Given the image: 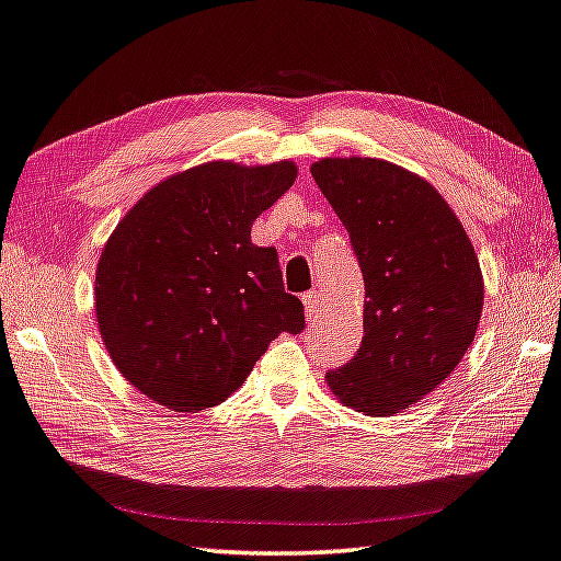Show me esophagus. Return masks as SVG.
Masks as SVG:
<instances>
[{"label":"esophagus","mask_w":561,"mask_h":561,"mask_svg":"<svg viewBox=\"0 0 561 561\" xmlns=\"http://www.w3.org/2000/svg\"><path fill=\"white\" fill-rule=\"evenodd\" d=\"M318 306H321V299H318L316 291L304 294V309H306V316H316V313H318Z\"/></svg>","instance_id":"1"}]
</instances>
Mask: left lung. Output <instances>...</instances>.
Listing matches in <instances>:
<instances>
[{
	"label": "left lung",
	"mask_w": 561,
	"mask_h": 561,
	"mask_svg": "<svg viewBox=\"0 0 561 561\" xmlns=\"http://www.w3.org/2000/svg\"><path fill=\"white\" fill-rule=\"evenodd\" d=\"M311 174L365 277V337L325 381L343 403L383 419L440 387L469 350L484 306L477 252L435 186L399 164L323 158Z\"/></svg>",
	"instance_id": "obj_1"
}]
</instances>
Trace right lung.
I'll use <instances>...</instances> for the list:
<instances>
[{
	"mask_svg": "<svg viewBox=\"0 0 561 561\" xmlns=\"http://www.w3.org/2000/svg\"><path fill=\"white\" fill-rule=\"evenodd\" d=\"M296 164L214 160L162 180L121 218L96 265L94 311L116 369L180 413L226 401L279 333L304 331L274 248L252 221Z\"/></svg>",
	"mask_w": 561,
	"mask_h": 561,
	"instance_id": "add662e5",
	"label": "right lung"
}]
</instances>
